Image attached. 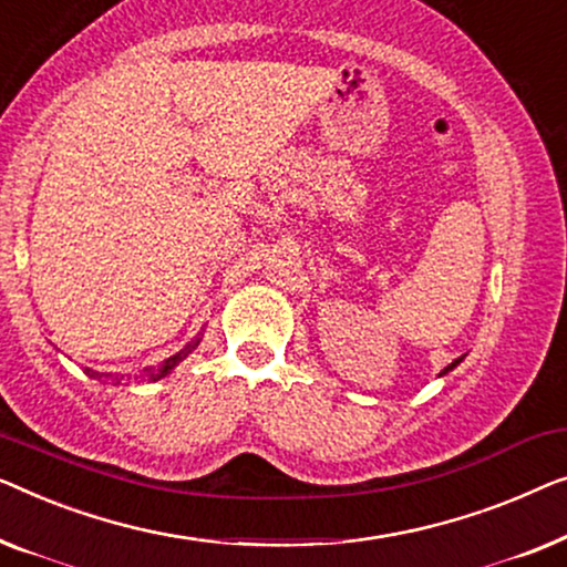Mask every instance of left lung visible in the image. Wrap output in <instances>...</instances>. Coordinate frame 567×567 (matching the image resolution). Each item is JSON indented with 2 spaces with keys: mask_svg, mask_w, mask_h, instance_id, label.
<instances>
[{
  "mask_svg": "<svg viewBox=\"0 0 567 567\" xmlns=\"http://www.w3.org/2000/svg\"><path fill=\"white\" fill-rule=\"evenodd\" d=\"M460 362H462V357H460V360H454L452 364H446V367H444V370H442V374H444V372H450V370H452V367H457Z\"/></svg>",
  "mask_w": 567,
  "mask_h": 567,
  "instance_id": "obj_1",
  "label": "left lung"
}]
</instances>
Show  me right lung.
<instances>
[{"instance_id":"obj_1","label":"right lung","mask_w":567,"mask_h":567,"mask_svg":"<svg viewBox=\"0 0 567 567\" xmlns=\"http://www.w3.org/2000/svg\"><path fill=\"white\" fill-rule=\"evenodd\" d=\"M200 344V339H195L193 344H187L185 349H182V352H177L174 357H169V360H164L162 364H156V367H146V370H141V380H162V378H166V374H169L174 367H177L182 360H185V357L193 352V349ZM86 374H90V378H102V372H92V370H86ZM121 380L123 378H113V385H121Z\"/></svg>"}]
</instances>
